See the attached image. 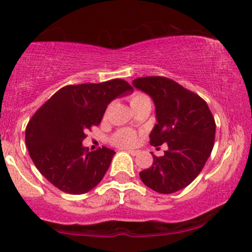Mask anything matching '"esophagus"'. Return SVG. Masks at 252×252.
<instances>
[{"label":"esophagus","mask_w":252,"mask_h":252,"mask_svg":"<svg viewBox=\"0 0 252 252\" xmlns=\"http://www.w3.org/2000/svg\"><path fill=\"white\" fill-rule=\"evenodd\" d=\"M126 152L130 153L131 156H136V155H139V151H136V150H126Z\"/></svg>","instance_id":"obj_1"}]
</instances>
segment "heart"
I'll list each match as a JSON object with an SVG mask.
<instances>
[{"mask_svg":"<svg viewBox=\"0 0 252 252\" xmlns=\"http://www.w3.org/2000/svg\"><path fill=\"white\" fill-rule=\"evenodd\" d=\"M130 105L139 104V102L144 101H150L147 95L142 94V93H135L130 96ZM136 141V135L133 130L130 129H121L117 133L112 136V142L115 145H117L119 147H129L133 146Z\"/></svg>","mask_w":252,"mask_h":252,"instance_id":"obj_1","label":"heart"}]
</instances>
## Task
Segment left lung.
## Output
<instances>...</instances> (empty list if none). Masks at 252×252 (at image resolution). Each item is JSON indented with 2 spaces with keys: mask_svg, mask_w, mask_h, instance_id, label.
I'll return each instance as SVG.
<instances>
[{
  "mask_svg": "<svg viewBox=\"0 0 252 252\" xmlns=\"http://www.w3.org/2000/svg\"><path fill=\"white\" fill-rule=\"evenodd\" d=\"M133 86L144 92L156 107L157 124L151 131V145H168L164 156H153L151 168L140 173L151 189L170 194L187 187L210 157L216 124L200 96L165 77H142Z\"/></svg>",
  "mask_w": 252,
  "mask_h": 252,
  "instance_id": "8db88e82",
  "label": "left lung"
}]
</instances>
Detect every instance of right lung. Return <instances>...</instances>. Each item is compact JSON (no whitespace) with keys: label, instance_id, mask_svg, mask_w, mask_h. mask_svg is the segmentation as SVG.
<instances>
[{"label":"right lung","instance_id":"add662e5","mask_svg":"<svg viewBox=\"0 0 252 252\" xmlns=\"http://www.w3.org/2000/svg\"><path fill=\"white\" fill-rule=\"evenodd\" d=\"M133 93L123 79L66 86L32 116L25 142L38 171L57 189L83 194L99 185L115 151L89 152L83 146L86 131L101 122L108 104Z\"/></svg>","mask_w":252,"mask_h":252}]
</instances>
